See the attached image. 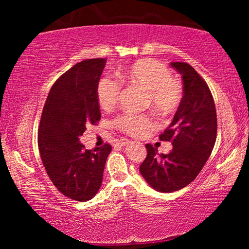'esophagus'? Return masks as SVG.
Wrapping results in <instances>:
<instances>
[{"label": "esophagus", "instance_id": "esophagus-1", "mask_svg": "<svg viewBox=\"0 0 249 249\" xmlns=\"http://www.w3.org/2000/svg\"><path fill=\"white\" fill-rule=\"evenodd\" d=\"M117 142H119V144H120L121 146H125V145L128 144L129 141L127 140V138H122V140H120Z\"/></svg>", "mask_w": 249, "mask_h": 249}]
</instances>
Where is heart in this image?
<instances>
[{
  "label": "heart",
  "mask_w": 249,
  "mask_h": 249,
  "mask_svg": "<svg viewBox=\"0 0 249 249\" xmlns=\"http://www.w3.org/2000/svg\"><path fill=\"white\" fill-rule=\"evenodd\" d=\"M117 77L145 92V107H150L159 115L167 116L177 111L183 98L181 83L172 78L167 67L153 59L135 62L128 68L117 71ZM122 93L121 83L115 79L105 77L98 83L96 96L104 109L113 108ZM122 132L132 136H140L155 127L153 117L146 114H123L114 121Z\"/></svg>",
  "instance_id": "heart-1"
}]
</instances>
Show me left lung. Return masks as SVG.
Returning a JSON list of instances; mask_svg holds the SVG:
<instances>
[{
	"mask_svg": "<svg viewBox=\"0 0 249 249\" xmlns=\"http://www.w3.org/2000/svg\"><path fill=\"white\" fill-rule=\"evenodd\" d=\"M182 77L183 98L160 141L171 142L169 154H158L146 144L147 156L140 171L151 188L170 193L187 187L204 167L216 141L217 119L208 84L187 62H171Z\"/></svg>",
	"mask_w": 249,
	"mask_h": 249,
	"instance_id": "left-lung-1",
	"label": "left lung"
}]
</instances>
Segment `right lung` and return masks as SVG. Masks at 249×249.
I'll use <instances>...</instances> for the list:
<instances>
[{"mask_svg":"<svg viewBox=\"0 0 249 249\" xmlns=\"http://www.w3.org/2000/svg\"><path fill=\"white\" fill-rule=\"evenodd\" d=\"M107 59L78 62L53 83L44 105L38 129L40 158L49 179L70 199L91 200L102 184L112 146L89 150L80 142L88 125L101 120L96 88Z\"/></svg>","mask_w":249,"mask_h":249,"instance_id":"1","label":"right lung"}]
</instances>
